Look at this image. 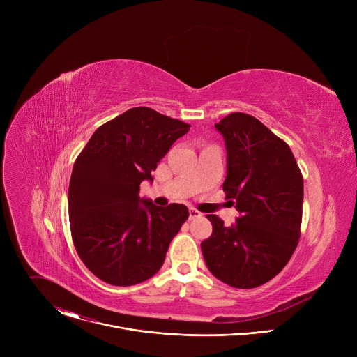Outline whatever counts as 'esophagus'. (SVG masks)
I'll return each instance as SVG.
<instances>
[{
  "mask_svg": "<svg viewBox=\"0 0 357 357\" xmlns=\"http://www.w3.org/2000/svg\"><path fill=\"white\" fill-rule=\"evenodd\" d=\"M199 218H202V213L199 211L190 208L189 209V220H195V219H199Z\"/></svg>",
  "mask_w": 357,
  "mask_h": 357,
  "instance_id": "34e87169",
  "label": "esophagus"
}]
</instances>
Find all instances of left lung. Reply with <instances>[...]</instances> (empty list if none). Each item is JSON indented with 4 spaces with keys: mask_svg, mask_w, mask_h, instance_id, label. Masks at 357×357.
<instances>
[{
    "mask_svg": "<svg viewBox=\"0 0 357 357\" xmlns=\"http://www.w3.org/2000/svg\"><path fill=\"white\" fill-rule=\"evenodd\" d=\"M215 128L227 154L223 190L238 218L227 227L208 215L213 233L202 241V254L222 282L256 288L274 278L296 248L303 179L291 148L257 119L231 113Z\"/></svg>",
    "mask_w": 357,
    "mask_h": 357,
    "instance_id": "8db88e82",
    "label": "left lung"
}]
</instances>
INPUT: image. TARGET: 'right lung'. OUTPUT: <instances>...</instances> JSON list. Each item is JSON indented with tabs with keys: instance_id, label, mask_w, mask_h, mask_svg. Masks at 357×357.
Returning a JSON list of instances; mask_svg holds the SVG:
<instances>
[{
	"instance_id": "1",
	"label": "right lung",
	"mask_w": 357,
	"mask_h": 357,
	"mask_svg": "<svg viewBox=\"0 0 357 357\" xmlns=\"http://www.w3.org/2000/svg\"><path fill=\"white\" fill-rule=\"evenodd\" d=\"M189 124L134 107L98 127L77 157L68 203L73 243L84 266L117 287L139 284L162 267L171 240L189 218L185 205L161 208L139 197L142 181Z\"/></svg>"
}]
</instances>
